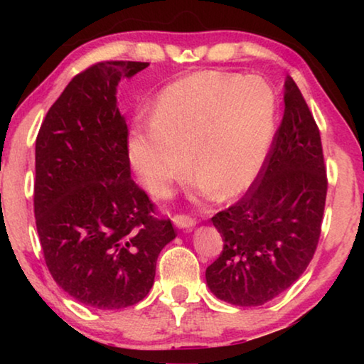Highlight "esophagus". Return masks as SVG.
Here are the masks:
<instances>
[{"mask_svg": "<svg viewBox=\"0 0 364 364\" xmlns=\"http://www.w3.org/2000/svg\"><path fill=\"white\" fill-rule=\"evenodd\" d=\"M173 223L176 225V228H180V230H193L196 226V221L188 217V215H175Z\"/></svg>", "mask_w": 364, "mask_h": 364, "instance_id": "34e87169", "label": "esophagus"}]
</instances>
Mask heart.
<instances>
[{
	"mask_svg": "<svg viewBox=\"0 0 364 364\" xmlns=\"http://www.w3.org/2000/svg\"><path fill=\"white\" fill-rule=\"evenodd\" d=\"M278 95L268 80L196 72L168 85L156 102L152 127L134 128L128 151L141 183L167 194L191 167L196 193L231 199L260 173L278 125Z\"/></svg>",
	"mask_w": 364,
	"mask_h": 364,
	"instance_id": "b5f03b06",
	"label": "heart"
}]
</instances>
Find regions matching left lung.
Wrapping results in <instances>:
<instances>
[{"instance_id":"left-lung-1","label":"left lung","mask_w":364,"mask_h":364,"mask_svg":"<svg viewBox=\"0 0 364 364\" xmlns=\"http://www.w3.org/2000/svg\"><path fill=\"white\" fill-rule=\"evenodd\" d=\"M284 115L260 176L237 204L212 218L223 250L205 271L220 300L258 306L297 281L315 254L328 193L321 136L291 77Z\"/></svg>"}]
</instances>
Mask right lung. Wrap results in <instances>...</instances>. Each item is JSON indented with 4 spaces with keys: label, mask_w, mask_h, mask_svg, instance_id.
I'll return each instance as SVG.
<instances>
[{
    "label": "right lung",
    "mask_w": 364,
    "mask_h": 364,
    "mask_svg": "<svg viewBox=\"0 0 364 364\" xmlns=\"http://www.w3.org/2000/svg\"><path fill=\"white\" fill-rule=\"evenodd\" d=\"M147 63H100L72 78L35 144V218L46 267L70 297L97 310L149 294L157 257L176 232L154 218L132 180L117 86Z\"/></svg>",
    "instance_id": "1"
}]
</instances>
